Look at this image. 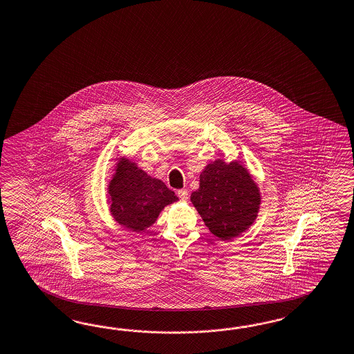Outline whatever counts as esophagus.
Instances as JSON below:
<instances>
[{
    "mask_svg": "<svg viewBox=\"0 0 354 354\" xmlns=\"http://www.w3.org/2000/svg\"><path fill=\"white\" fill-rule=\"evenodd\" d=\"M178 198L181 201H187L189 199V192L187 190H178Z\"/></svg>",
    "mask_w": 354,
    "mask_h": 354,
    "instance_id": "obj_1",
    "label": "esophagus"
}]
</instances>
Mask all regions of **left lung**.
<instances>
[{
	"instance_id": "obj_1",
	"label": "left lung",
	"mask_w": 354,
	"mask_h": 354,
	"mask_svg": "<svg viewBox=\"0 0 354 354\" xmlns=\"http://www.w3.org/2000/svg\"><path fill=\"white\" fill-rule=\"evenodd\" d=\"M261 199L259 187L244 165L221 159L203 169L199 189L191 194V203L205 226L225 241L241 235L253 225Z\"/></svg>"
}]
</instances>
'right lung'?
<instances>
[{
    "mask_svg": "<svg viewBox=\"0 0 354 354\" xmlns=\"http://www.w3.org/2000/svg\"><path fill=\"white\" fill-rule=\"evenodd\" d=\"M114 171L108 186L110 213L117 223L133 232L153 226L160 212L178 200L163 181L149 176L124 156Z\"/></svg>",
    "mask_w": 354,
    "mask_h": 354,
    "instance_id": "1",
    "label": "right lung"
}]
</instances>
